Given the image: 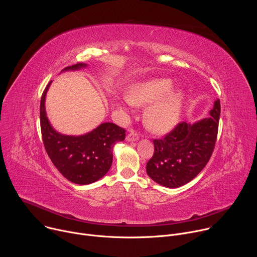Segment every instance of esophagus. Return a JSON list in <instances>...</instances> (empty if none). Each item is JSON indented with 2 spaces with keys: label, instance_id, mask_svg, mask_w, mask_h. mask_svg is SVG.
<instances>
[{
  "label": "esophagus",
  "instance_id": "obj_1",
  "mask_svg": "<svg viewBox=\"0 0 257 257\" xmlns=\"http://www.w3.org/2000/svg\"><path fill=\"white\" fill-rule=\"evenodd\" d=\"M139 139V136L136 132L134 131H130L127 136H126V140L129 141V142H133V141H137Z\"/></svg>",
  "mask_w": 257,
  "mask_h": 257
}]
</instances>
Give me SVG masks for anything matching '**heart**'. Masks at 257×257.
Masks as SVG:
<instances>
[{"label":"heart","mask_w":257,"mask_h":257,"mask_svg":"<svg viewBox=\"0 0 257 257\" xmlns=\"http://www.w3.org/2000/svg\"><path fill=\"white\" fill-rule=\"evenodd\" d=\"M173 86V81L167 78L139 82L124 97V106L151 104L144 114V124L155 134H166L178 125L185 105V92Z\"/></svg>","instance_id":"heart-1"}]
</instances>
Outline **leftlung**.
<instances>
[{"label":"left lung","mask_w":257,"mask_h":257,"mask_svg":"<svg viewBox=\"0 0 257 257\" xmlns=\"http://www.w3.org/2000/svg\"><path fill=\"white\" fill-rule=\"evenodd\" d=\"M221 104L216 99L209 116L194 123L182 122L162 139H155V153L146 165L158 184L178 188L193 180L206 166L214 149Z\"/></svg>","instance_id":"1"}]
</instances>
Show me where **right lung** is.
I'll list each match as a JSON object with an SVG mask.
<instances>
[{"label":"right lung","instance_id":"1","mask_svg":"<svg viewBox=\"0 0 257 257\" xmlns=\"http://www.w3.org/2000/svg\"><path fill=\"white\" fill-rule=\"evenodd\" d=\"M88 67L78 63L63 71H76ZM52 81L41 99V129L45 149L58 171L70 182L87 185L102 178L113 162L114 145L125 139V130L114 123H101L83 135H66L50 123L46 112V96Z\"/></svg>","mask_w":257,"mask_h":257}]
</instances>
